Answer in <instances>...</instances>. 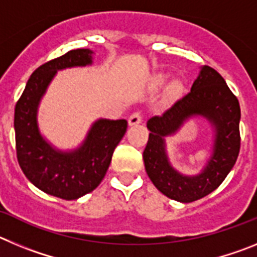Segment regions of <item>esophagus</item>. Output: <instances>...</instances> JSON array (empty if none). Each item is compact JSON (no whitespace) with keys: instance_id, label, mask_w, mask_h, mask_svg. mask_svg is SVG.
<instances>
[{"instance_id":"34e87169","label":"esophagus","mask_w":257,"mask_h":257,"mask_svg":"<svg viewBox=\"0 0 257 257\" xmlns=\"http://www.w3.org/2000/svg\"><path fill=\"white\" fill-rule=\"evenodd\" d=\"M142 121L143 113L140 112V110H138V112H134L133 114L130 115V118H128V124H130V126H135V124H139Z\"/></svg>"}]
</instances>
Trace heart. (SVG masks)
<instances>
[{
  "label": "heart",
  "mask_w": 257,
  "mask_h": 257,
  "mask_svg": "<svg viewBox=\"0 0 257 257\" xmlns=\"http://www.w3.org/2000/svg\"><path fill=\"white\" fill-rule=\"evenodd\" d=\"M162 81H163V78L158 79V82L160 83L162 82ZM181 90H183V85H181L179 81H175V82H172L169 87V92L171 95H179L181 92Z\"/></svg>",
  "instance_id": "obj_1"
}]
</instances>
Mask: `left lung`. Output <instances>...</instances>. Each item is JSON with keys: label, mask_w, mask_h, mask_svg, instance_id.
<instances>
[{"label": "left lung", "mask_w": 257, "mask_h": 257, "mask_svg": "<svg viewBox=\"0 0 257 257\" xmlns=\"http://www.w3.org/2000/svg\"><path fill=\"white\" fill-rule=\"evenodd\" d=\"M194 115L207 117L215 127L214 154L204 171L197 177H184L167 161L164 136L172 135ZM240 108L237 96L225 79L213 68H202L190 92L162 115H154L147 123L149 139L143 153L145 170L156 188L169 198L189 203L216 189L228 176L240 148Z\"/></svg>", "instance_id": "1"}]
</instances>
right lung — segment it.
<instances>
[{
	"label": "right lung",
	"mask_w": 257,
	"mask_h": 257,
	"mask_svg": "<svg viewBox=\"0 0 257 257\" xmlns=\"http://www.w3.org/2000/svg\"><path fill=\"white\" fill-rule=\"evenodd\" d=\"M91 55L88 49L70 50L38 67L15 105V147L20 169L38 189L67 201L85 196L101 183L113 152L127 130L126 119H99L82 147L69 153L55 151L38 131V103L56 72L91 64Z\"/></svg>",
	"instance_id": "right-lung-1"
}]
</instances>
